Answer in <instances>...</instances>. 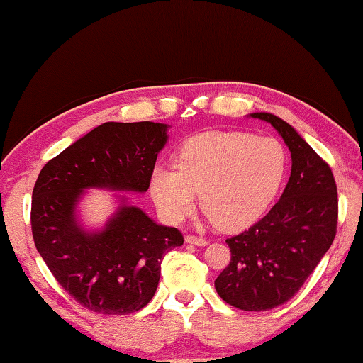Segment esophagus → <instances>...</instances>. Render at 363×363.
Masks as SVG:
<instances>
[{
  "instance_id": "34e87169",
  "label": "esophagus",
  "mask_w": 363,
  "mask_h": 363,
  "mask_svg": "<svg viewBox=\"0 0 363 363\" xmlns=\"http://www.w3.org/2000/svg\"><path fill=\"white\" fill-rule=\"evenodd\" d=\"M186 242L191 243V245H197V247H206V245L208 243L206 238L202 237H196V235H187L186 237Z\"/></svg>"
}]
</instances>
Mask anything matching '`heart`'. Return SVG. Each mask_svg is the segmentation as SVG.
<instances>
[{
    "mask_svg": "<svg viewBox=\"0 0 363 363\" xmlns=\"http://www.w3.org/2000/svg\"><path fill=\"white\" fill-rule=\"evenodd\" d=\"M288 166L281 143L242 131H212L184 143L177 166H156L151 196L161 216L179 223L201 192V206L220 228L252 223L277 196Z\"/></svg>",
    "mask_w": 363,
    "mask_h": 363,
    "instance_id": "1",
    "label": "heart"
}]
</instances>
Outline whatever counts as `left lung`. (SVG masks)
<instances>
[{
  "instance_id": "8db88e82",
  "label": "left lung",
  "mask_w": 363,
  "mask_h": 363,
  "mask_svg": "<svg viewBox=\"0 0 363 363\" xmlns=\"http://www.w3.org/2000/svg\"><path fill=\"white\" fill-rule=\"evenodd\" d=\"M283 136L291 176L279 201L248 230L227 238L230 263L216 279L227 304L268 311L293 298L333 245L339 199L333 169L293 126L272 113H253Z\"/></svg>"
}]
</instances>
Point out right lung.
<instances>
[{
  "label": "right lung",
  "mask_w": 363,
  "mask_h": 363,
  "mask_svg": "<svg viewBox=\"0 0 363 363\" xmlns=\"http://www.w3.org/2000/svg\"><path fill=\"white\" fill-rule=\"evenodd\" d=\"M167 126L152 121L96 126L48 161L33 189L34 245L57 283L89 311L125 315L156 293L161 262L184 243L174 227L157 225L123 199L101 232L75 222V203L89 187L145 192Z\"/></svg>",
  "instance_id": "1"
}]
</instances>
